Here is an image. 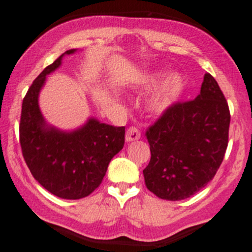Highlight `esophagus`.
Segmentation results:
<instances>
[{
  "label": "esophagus",
  "mask_w": 252,
  "mask_h": 252,
  "mask_svg": "<svg viewBox=\"0 0 252 252\" xmlns=\"http://www.w3.org/2000/svg\"><path fill=\"white\" fill-rule=\"evenodd\" d=\"M140 136H141L140 130H139L136 126H130V128H128V130H126V140L128 142L135 141V140H139Z\"/></svg>",
  "instance_id": "esophagus-1"
}]
</instances>
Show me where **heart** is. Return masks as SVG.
<instances>
[{
  "instance_id": "obj_1",
  "label": "heart",
  "mask_w": 252,
  "mask_h": 252,
  "mask_svg": "<svg viewBox=\"0 0 252 252\" xmlns=\"http://www.w3.org/2000/svg\"><path fill=\"white\" fill-rule=\"evenodd\" d=\"M166 74L159 73L152 77L147 83L149 86H156L163 80ZM183 90V79L179 75H172L168 80L166 81L161 90L151 98L150 101V108L154 112H163L166 111L172 103L174 102L175 98L179 96Z\"/></svg>"
}]
</instances>
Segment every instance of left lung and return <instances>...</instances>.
Masks as SVG:
<instances>
[{"label": "left lung", "instance_id": "left-lung-1", "mask_svg": "<svg viewBox=\"0 0 252 252\" xmlns=\"http://www.w3.org/2000/svg\"><path fill=\"white\" fill-rule=\"evenodd\" d=\"M230 112L216 79L206 73L195 100L172 103L147 128L151 159L145 185L157 197L179 201L213 179L228 146Z\"/></svg>", "mask_w": 252, "mask_h": 252}]
</instances>
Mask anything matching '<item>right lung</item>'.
<instances>
[{"label": "right lung", "instance_id": "obj_1", "mask_svg": "<svg viewBox=\"0 0 252 252\" xmlns=\"http://www.w3.org/2000/svg\"><path fill=\"white\" fill-rule=\"evenodd\" d=\"M65 51L32 81L24 96L19 123L22 154L32 177L51 194L67 200L89 196L102 183L108 163L124 146V126L90 119L83 128L63 133L47 128L37 97L46 75L61 65Z\"/></svg>", "mask_w": 252, "mask_h": 252}]
</instances>
